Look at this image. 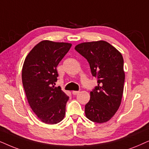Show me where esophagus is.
Returning <instances> with one entry per match:
<instances>
[{"mask_svg":"<svg viewBox=\"0 0 149 149\" xmlns=\"http://www.w3.org/2000/svg\"><path fill=\"white\" fill-rule=\"evenodd\" d=\"M79 93H80V92H79V91H73V92H72V94H73V95H78Z\"/></svg>","mask_w":149,"mask_h":149,"instance_id":"34e87169","label":"esophagus"}]
</instances>
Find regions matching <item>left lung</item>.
<instances>
[{
  "label": "left lung",
  "instance_id": "obj_1",
  "mask_svg": "<svg viewBox=\"0 0 149 149\" xmlns=\"http://www.w3.org/2000/svg\"><path fill=\"white\" fill-rule=\"evenodd\" d=\"M75 49L88 61L98 85L90 93L85 114L91 121L103 123L110 120L121 104L125 71L123 58L118 49L105 41L81 43Z\"/></svg>",
  "mask_w": 149,
  "mask_h": 149
}]
</instances>
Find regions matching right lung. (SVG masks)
Returning <instances> with one entry per match:
<instances>
[{"label":"right lung","mask_w":149,"mask_h":149,"mask_svg":"<svg viewBox=\"0 0 149 149\" xmlns=\"http://www.w3.org/2000/svg\"><path fill=\"white\" fill-rule=\"evenodd\" d=\"M72 44L43 40L26 57L22 79L28 102L39 119L49 125L56 124L65 117L69 97L54 86L58 74L56 67Z\"/></svg>","instance_id":"obj_1"}]
</instances>
